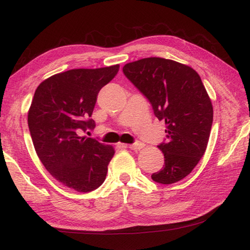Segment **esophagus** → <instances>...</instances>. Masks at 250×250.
<instances>
[{"label": "esophagus", "instance_id": "esophagus-1", "mask_svg": "<svg viewBox=\"0 0 250 250\" xmlns=\"http://www.w3.org/2000/svg\"><path fill=\"white\" fill-rule=\"evenodd\" d=\"M128 146H129L130 149H132V150H140V149L144 148L145 144H142V142H140V141H137V142H134V144L128 145Z\"/></svg>", "mask_w": 250, "mask_h": 250}]
</instances>
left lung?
I'll use <instances>...</instances> for the list:
<instances>
[{"mask_svg":"<svg viewBox=\"0 0 250 250\" xmlns=\"http://www.w3.org/2000/svg\"><path fill=\"white\" fill-rule=\"evenodd\" d=\"M124 73L148 99L153 113L165 121L167 141L159 148L165 166L153 181L171 185L187 177L207 148L213 109L195 70L173 60L146 58L126 63Z\"/></svg>","mask_w":250,"mask_h":250,"instance_id":"obj_1","label":"left lung"}]
</instances>
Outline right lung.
Listing matches in <instances>:
<instances>
[{
  "label": "right lung",
  "mask_w": 250,
  "mask_h": 250,
  "mask_svg": "<svg viewBox=\"0 0 250 250\" xmlns=\"http://www.w3.org/2000/svg\"><path fill=\"white\" fill-rule=\"evenodd\" d=\"M119 64L99 69H73L54 74L35 90L27 125L38 157L62 185L89 192L104 184L113 146L79 131L93 129L99 91L112 80Z\"/></svg>",
  "instance_id": "obj_1"
}]
</instances>
